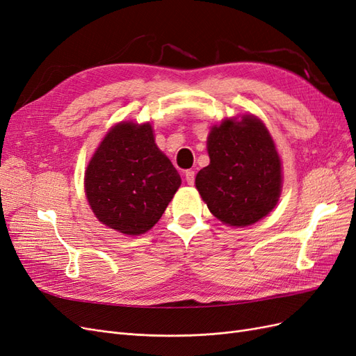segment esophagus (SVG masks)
<instances>
[{"mask_svg":"<svg viewBox=\"0 0 356 356\" xmlns=\"http://www.w3.org/2000/svg\"><path fill=\"white\" fill-rule=\"evenodd\" d=\"M184 177H186V181H187V184H188V186H193V184H195V177H196L195 170H186Z\"/></svg>","mask_w":356,"mask_h":356,"instance_id":"1","label":"esophagus"}]
</instances>
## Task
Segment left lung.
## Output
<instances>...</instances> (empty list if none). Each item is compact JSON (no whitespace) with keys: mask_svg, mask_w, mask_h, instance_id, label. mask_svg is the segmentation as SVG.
<instances>
[{"mask_svg":"<svg viewBox=\"0 0 356 356\" xmlns=\"http://www.w3.org/2000/svg\"><path fill=\"white\" fill-rule=\"evenodd\" d=\"M209 165L196 188L213 217L234 227L264 218L281 196L282 168L273 139L255 115L227 118L208 136Z\"/></svg>","mask_w":356,"mask_h":356,"instance_id":"1","label":"left lung"}]
</instances>
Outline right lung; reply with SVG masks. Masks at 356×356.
<instances>
[{"mask_svg":"<svg viewBox=\"0 0 356 356\" xmlns=\"http://www.w3.org/2000/svg\"><path fill=\"white\" fill-rule=\"evenodd\" d=\"M179 186L181 177L156 145L149 123L115 124L84 175L86 197L96 218L131 236L153 227Z\"/></svg>","mask_w":356,"mask_h":356,"instance_id":"1","label":"right lung"}]
</instances>
